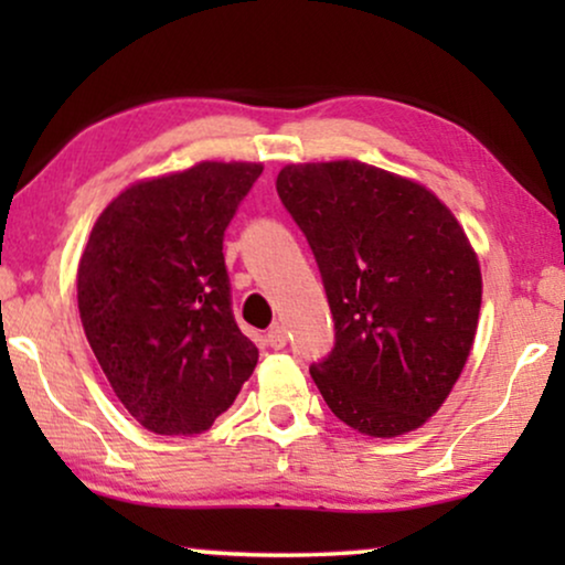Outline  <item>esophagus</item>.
<instances>
[{
    "instance_id": "1",
    "label": "esophagus",
    "mask_w": 565,
    "mask_h": 565,
    "mask_svg": "<svg viewBox=\"0 0 565 565\" xmlns=\"http://www.w3.org/2000/svg\"><path fill=\"white\" fill-rule=\"evenodd\" d=\"M285 342H288V334H285V327L282 323H273L267 331V344L273 347V350H282Z\"/></svg>"
}]
</instances>
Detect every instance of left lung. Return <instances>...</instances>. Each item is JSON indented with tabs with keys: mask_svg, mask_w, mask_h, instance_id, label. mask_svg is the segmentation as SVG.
Masks as SVG:
<instances>
[{
	"mask_svg": "<svg viewBox=\"0 0 565 565\" xmlns=\"http://www.w3.org/2000/svg\"><path fill=\"white\" fill-rule=\"evenodd\" d=\"M277 195L311 246L334 347L311 377L370 437L422 427L473 347L481 269L466 231L422 184L362 161L290 164Z\"/></svg>",
	"mask_w": 565,
	"mask_h": 565,
	"instance_id": "obj_1",
	"label": "left lung"
}]
</instances>
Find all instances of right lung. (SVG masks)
I'll use <instances>...</instances> for the list:
<instances>
[{"label":"right lung","mask_w":565,"mask_h":565,"mask_svg":"<svg viewBox=\"0 0 565 565\" xmlns=\"http://www.w3.org/2000/svg\"><path fill=\"white\" fill-rule=\"evenodd\" d=\"M262 164L203 161L138 182L99 215L76 292L115 396L157 435H200L257 365L231 308L223 236Z\"/></svg>","instance_id":"obj_1"}]
</instances>
